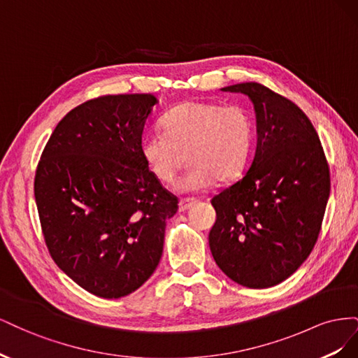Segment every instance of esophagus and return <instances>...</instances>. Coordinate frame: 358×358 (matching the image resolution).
Returning a JSON list of instances; mask_svg holds the SVG:
<instances>
[{
    "label": "esophagus",
    "mask_w": 358,
    "mask_h": 358,
    "mask_svg": "<svg viewBox=\"0 0 358 358\" xmlns=\"http://www.w3.org/2000/svg\"><path fill=\"white\" fill-rule=\"evenodd\" d=\"M196 203H197V200H194V199H182L179 201V212H187Z\"/></svg>",
    "instance_id": "34e87169"
}]
</instances>
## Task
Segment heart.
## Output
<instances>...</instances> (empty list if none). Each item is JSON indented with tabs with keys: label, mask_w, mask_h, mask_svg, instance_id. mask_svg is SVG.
<instances>
[{
	"label": "heart",
	"mask_w": 358,
	"mask_h": 358,
	"mask_svg": "<svg viewBox=\"0 0 358 358\" xmlns=\"http://www.w3.org/2000/svg\"><path fill=\"white\" fill-rule=\"evenodd\" d=\"M161 124L164 133L148 134L140 150L149 170L166 183L175 180L187 157L189 166L178 185L180 191L231 182L251 158L254 122L242 106L191 100L173 107Z\"/></svg>",
	"instance_id": "1"
}]
</instances>
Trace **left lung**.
<instances>
[{"mask_svg":"<svg viewBox=\"0 0 358 358\" xmlns=\"http://www.w3.org/2000/svg\"><path fill=\"white\" fill-rule=\"evenodd\" d=\"M221 91L254 104L257 149L243 178L212 199L215 263L234 282L268 288L305 263L318 239L330 171L315 128L285 96L246 82Z\"/></svg>","mask_w":358,"mask_h":358,"instance_id":"obj_1","label":"left lung"}]
</instances>
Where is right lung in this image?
I'll use <instances>...</instances> for the list:
<instances>
[{
	"label": "right lung",
	"mask_w": 358,
	"mask_h": 358,
	"mask_svg": "<svg viewBox=\"0 0 358 358\" xmlns=\"http://www.w3.org/2000/svg\"><path fill=\"white\" fill-rule=\"evenodd\" d=\"M152 94L104 95L64 116L34 180L41 230L53 262L103 299L131 294L155 272L166 221L178 199L142 157Z\"/></svg>",
	"instance_id": "1"
}]
</instances>
